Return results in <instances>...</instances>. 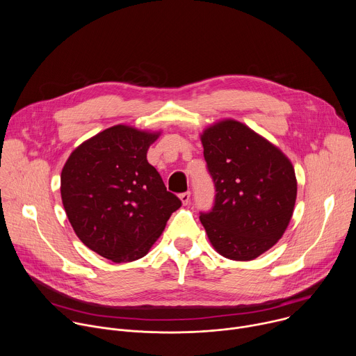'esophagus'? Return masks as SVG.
Instances as JSON below:
<instances>
[{
    "label": "esophagus",
    "mask_w": 356,
    "mask_h": 356,
    "mask_svg": "<svg viewBox=\"0 0 356 356\" xmlns=\"http://www.w3.org/2000/svg\"><path fill=\"white\" fill-rule=\"evenodd\" d=\"M190 191H186V193H181L179 197H180V201H181V204L183 206H187L188 202H190Z\"/></svg>",
    "instance_id": "obj_1"
}]
</instances>
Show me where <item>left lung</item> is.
<instances>
[{"instance_id": "obj_1", "label": "left lung", "mask_w": 356, "mask_h": 356, "mask_svg": "<svg viewBox=\"0 0 356 356\" xmlns=\"http://www.w3.org/2000/svg\"><path fill=\"white\" fill-rule=\"evenodd\" d=\"M200 139L217 191L213 210L200 221L220 255L255 259L289 227L297 197L294 168L276 145L231 118L211 124Z\"/></svg>"}]
</instances>
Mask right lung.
<instances>
[{
    "label": "right lung",
    "mask_w": 356,
    "mask_h": 356,
    "mask_svg": "<svg viewBox=\"0 0 356 356\" xmlns=\"http://www.w3.org/2000/svg\"><path fill=\"white\" fill-rule=\"evenodd\" d=\"M159 135L114 125L80 143L62 169V202L76 235L115 264L143 258L181 206L146 159Z\"/></svg>",
    "instance_id": "obj_1"
}]
</instances>
